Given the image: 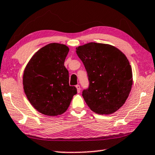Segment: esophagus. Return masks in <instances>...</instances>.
I'll return each instance as SVG.
<instances>
[{"label":"esophagus","instance_id":"34e87169","mask_svg":"<svg viewBox=\"0 0 155 155\" xmlns=\"http://www.w3.org/2000/svg\"><path fill=\"white\" fill-rule=\"evenodd\" d=\"M76 87H77V92L79 93L81 92V87H80V85H76Z\"/></svg>","mask_w":155,"mask_h":155}]
</instances>
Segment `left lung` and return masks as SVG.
Listing matches in <instances>:
<instances>
[{
	"label": "left lung",
	"instance_id": "left-lung-1",
	"mask_svg": "<svg viewBox=\"0 0 155 155\" xmlns=\"http://www.w3.org/2000/svg\"><path fill=\"white\" fill-rule=\"evenodd\" d=\"M87 71L90 86L83 97L90 109L110 114L123 106L131 91L132 72L126 56L109 44L88 43L76 48Z\"/></svg>",
	"mask_w": 155,
	"mask_h": 155
}]
</instances>
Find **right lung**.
<instances>
[{
  "label": "right lung",
  "instance_id": "right-lung-1",
  "mask_svg": "<svg viewBox=\"0 0 155 155\" xmlns=\"http://www.w3.org/2000/svg\"><path fill=\"white\" fill-rule=\"evenodd\" d=\"M68 51L64 44H48L34 54L24 70L25 94L34 108L47 116L65 112L77 93V88L69 85L64 65Z\"/></svg>",
  "mask_w": 155,
  "mask_h": 155
}]
</instances>
